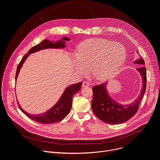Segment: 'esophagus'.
Masks as SVG:
<instances>
[{"mask_svg":"<svg viewBox=\"0 0 160 160\" xmlns=\"http://www.w3.org/2000/svg\"><path fill=\"white\" fill-rule=\"evenodd\" d=\"M89 83L87 82H83L82 83V87H88Z\"/></svg>","mask_w":160,"mask_h":160,"instance_id":"esophagus-1","label":"esophagus"}]
</instances>
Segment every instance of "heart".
Instances as JSON below:
<instances>
[{"label": "heart", "mask_w": 160, "mask_h": 160, "mask_svg": "<svg viewBox=\"0 0 160 160\" xmlns=\"http://www.w3.org/2000/svg\"><path fill=\"white\" fill-rule=\"evenodd\" d=\"M127 56L125 47L120 43L104 39L84 41L78 47V53L72 56L75 71L85 76L91 69L95 80L105 81L118 71Z\"/></svg>", "instance_id": "obj_1"}]
</instances>
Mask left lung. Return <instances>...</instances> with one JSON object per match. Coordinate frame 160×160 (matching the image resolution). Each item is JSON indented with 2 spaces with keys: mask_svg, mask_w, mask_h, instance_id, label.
Wrapping results in <instances>:
<instances>
[{
  "mask_svg": "<svg viewBox=\"0 0 160 160\" xmlns=\"http://www.w3.org/2000/svg\"><path fill=\"white\" fill-rule=\"evenodd\" d=\"M134 63L143 65L145 61L140 56ZM142 77V86L139 96L133 102L128 105L117 103L108 94L106 89L107 82L93 87V97L91 107L95 115L104 122L112 124H121L135 115L139 109L141 100L146 91L147 71L145 67L137 68Z\"/></svg>",
  "mask_w": 160,
  "mask_h": 160,
  "instance_id": "left-lung-1",
  "label": "left lung"
}]
</instances>
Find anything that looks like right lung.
<instances>
[{
	"label": "right lung",
	"mask_w": 160,
	"mask_h": 160,
	"mask_svg": "<svg viewBox=\"0 0 160 160\" xmlns=\"http://www.w3.org/2000/svg\"><path fill=\"white\" fill-rule=\"evenodd\" d=\"M69 41V38L63 37L62 40H58L56 42H51L48 39H45L42 41L38 45L33 47L28 51V52L25 54L22 59L21 60V62L18 66L15 76V80H17V78L19 74V71L21 68L22 64L24 63V61L27 60V57L29 54H32L33 52H36L37 51L41 50H43L46 48H62L65 47V41ZM82 83L79 82L77 83H74L70 86L69 87H67L64 92L62 94L60 98L59 99L58 101L56 104L50 109L47 112L40 114V115H32L28 113L25 111H24L20 105L19 108L30 119H32L33 121H35L36 122L43 123V124H52L54 122H57L59 121H61L63 120L65 117L69 114L71 111V109L72 107V98L74 94L77 93L78 91H80Z\"/></svg>",
	"instance_id": "right-lung-1"
}]
</instances>
